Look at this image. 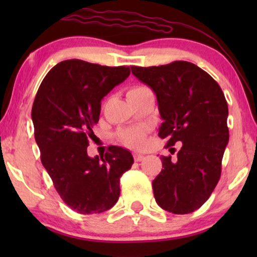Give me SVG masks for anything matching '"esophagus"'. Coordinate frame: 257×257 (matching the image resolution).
<instances>
[{"instance_id": "34e87169", "label": "esophagus", "mask_w": 257, "mask_h": 257, "mask_svg": "<svg viewBox=\"0 0 257 257\" xmlns=\"http://www.w3.org/2000/svg\"><path fill=\"white\" fill-rule=\"evenodd\" d=\"M133 158H135L136 161H142L144 159V156L143 154L136 152V153H133Z\"/></svg>"}]
</instances>
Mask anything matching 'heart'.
<instances>
[{"mask_svg": "<svg viewBox=\"0 0 257 257\" xmlns=\"http://www.w3.org/2000/svg\"><path fill=\"white\" fill-rule=\"evenodd\" d=\"M149 89L144 86H133L128 90L127 97H131L133 94H138L143 91H146ZM146 132L147 130L145 127H140V126H137V127H130L125 130H120L118 132V139L124 144V145L128 147H139L142 146L144 142H145L146 138Z\"/></svg>", "mask_w": 257, "mask_h": 257, "instance_id": "b5f03b06", "label": "heart"}]
</instances>
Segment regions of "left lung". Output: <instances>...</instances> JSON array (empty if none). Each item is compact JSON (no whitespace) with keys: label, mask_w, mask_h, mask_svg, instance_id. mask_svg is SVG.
I'll return each instance as SVG.
<instances>
[{"label":"left lung","mask_w":257,"mask_h":257,"mask_svg":"<svg viewBox=\"0 0 257 257\" xmlns=\"http://www.w3.org/2000/svg\"><path fill=\"white\" fill-rule=\"evenodd\" d=\"M131 69L157 96L164 120L158 136L168 139L166 147L182 143L175 159L160 157L164 168L152 181L156 201L170 213L194 212L208 200L221 177L229 140L224 94L208 73L189 62Z\"/></svg>","instance_id":"obj_1"}]
</instances>
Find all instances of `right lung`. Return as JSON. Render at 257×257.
Segmentation results:
<instances>
[{
    "mask_svg": "<svg viewBox=\"0 0 257 257\" xmlns=\"http://www.w3.org/2000/svg\"><path fill=\"white\" fill-rule=\"evenodd\" d=\"M130 73L128 66L68 59L47 73L35 97L31 118L41 161L59 196L77 213L113 207L120 177L133 164L131 152L118 146L108 147L104 157L87 156L101 99Z\"/></svg>",
    "mask_w": 257,
    "mask_h": 257,
    "instance_id": "add662e5",
    "label": "right lung"
}]
</instances>
